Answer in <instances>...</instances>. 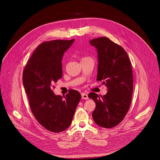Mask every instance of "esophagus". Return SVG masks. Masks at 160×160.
<instances>
[{"instance_id": "esophagus-1", "label": "esophagus", "mask_w": 160, "mask_h": 160, "mask_svg": "<svg viewBox=\"0 0 160 160\" xmlns=\"http://www.w3.org/2000/svg\"><path fill=\"white\" fill-rule=\"evenodd\" d=\"M82 99H85V100H88L89 98L88 94L85 93H82Z\"/></svg>"}]
</instances>
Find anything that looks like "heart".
<instances>
[{
    "label": "heart",
    "instance_id": "heart-1",
    "mask_svg": "<svg viewBox=\"0 0 160 160\" xmlns=\"http://www.w3.org/2000/svg\"><path fill=\"white\" fill-rule=\"evenodd\" d=\"M84 59H86V58H83L82 60H84Z\"/></svg>",
    "mask_w": 160,
    "mask_h": 160
}]
</instances>
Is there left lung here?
Segmentation results:
<instances>
[{
    "label": "left lung",
    "mask_w": 160,
    "mask_h": 160,
    "mask_svg": "<svg viewBox=\"0 0 160 160\" xmlns=\"http://www.w3.org/2000/svg\"><path fill=\"white\" fill-rule=\"evenodd\" d=\"M89 43L97 50V80L102 81L108 88L105 95H88L96 104L92 116L99 127L113 128L123 120L130 106L133 93L131 62L124 48L108 38H95Z\"/></svg>",
    "instance_id": "left-lung-1"
}]
</instances>
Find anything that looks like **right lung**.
<instances>
[{
	"instance_id": "1",
	"label": "right lung",
	"mask_w": 160,
	"mask_h": 160,
	"mask_svg": "<svg viewBox=\"0 0 160 160\" xmlns=\"http://www.w3.org/2000/svg\"><path fill=\"white\" fill-rule=\"evenodd\" d=\"M74 39L43 42L33 52L22 74L23 86L32 112L39 123L52 132L69 127L80 100L78 91L71 89L62 97L52 91L53 83L62 77L64 52Z\"/></svg>"
}]
</instances>
